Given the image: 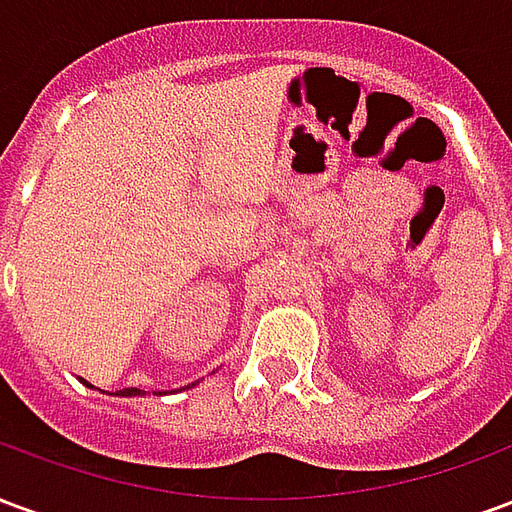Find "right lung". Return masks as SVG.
<instances>
[{"instance_id": "1", "label": "right lung", "mask_w": 512, "mask_h": 512, "mask_svg": "<svg viewBox=\"0 0 512 512\" xmlns=\"http://www.w3.org/2000/svg\"><path fill=\"white\" fill-rule=\"evenodd\" d=\"M82 384H87V381H82ZM87 386H93V384H87ZM194 386V384H191ZM117 395H123V397H136V395H145L142 389H136V386H128V389H120Z\"/></svg>"}]
</instances>
